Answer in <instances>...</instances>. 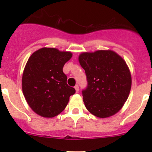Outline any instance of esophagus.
<instances>
[{
    "label": "esophagus",
    "instance_id": "34e87169",
    "mask_svg": "<svg viewBox=\"0 0 152 152\" xmlns=\"http://www.w3.org/2000/svg\"><path fill=\"white\" fill-rule=\"evenodd\" d=\"M75 91H76V93H78V91H79V87H78V85H75Z\"/></svg>",
    "mask_w": 152,
    "mask_h": 152
}]
</instances>
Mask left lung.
I'll list each match as a JSON object with an SVG mask.
<instances>
[{
    "label": "left lung",
    "instance_id": "obj_1",
    "mask_svg": "<svg viewBox=\"0 0 152 152\" xmlns=\"http://www.w3.org/2000/svg\"><path fill=\"white\" fill-rule=\"evenodd\" d=\"M78 61L88 82L82 92L87 110L102 119L117 113L131 90V72L126 61L110 49L84 52Z\"/></svg>",
    "mask_w": 152,
    "mask_h": 152
}]
</instances>
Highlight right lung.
Segmentation results:
<instances>
[{
    "label": "right lung",
    "mask_w": 152,
    "mask_h": 152,
    "mask_svg": "<svg viewBox=\"0 0 152 152\" xmlns=\"http://www.w3.org/2000/svg\"><path fill=\"white\" fill-rule=\"evenodd\" d=\"M72 57L71 52L43 47L29 58L23 72L22 90L28 105L39 116H58L75 93L67 84L62 70Z\"/></svg>",
    "instance_id": "1"
}]
</instances>
